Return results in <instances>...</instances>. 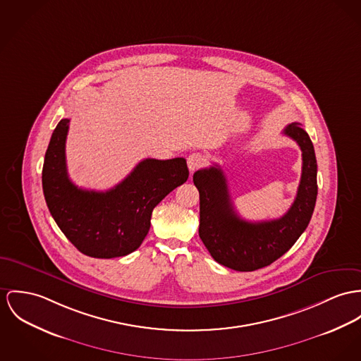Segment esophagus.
Returning <instances> with one entry per match:
<instances>
[{
	"instance_id": "obj_1",
	"label": "esophagus",
	"mask_w": 361,
	"mask_h": 361,
	"mask_svg": "<svg viewBox=\"0 0 361 361\" xmlns=\"http://www.w3.org/2000/svg\"><path fill=\"white\" fill-rule=\"evenodd\" d=\"M204 162H206V158H204L200 152L191 154V155L188 157V159H187V164H188V167H190L191 173H194L195 170H197L199 167L203 166Z\"/></svg>"
}]
</instances>
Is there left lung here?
<instances>
[{
  "mask_svg": "<svg viewBox=\"0 0 361 361\" xmlns=\"http://www.w3.org/2000/svg\"><path fill=\"white\" fill-rule=\"evenodd\" d=\"M283 135L302 151V174L294 203L278 220L250 222L240 219L231 202L221 169L210 166L195 171L199 191V236L224 267L251 272L271 265L293 247L312 219L317 197V162L314 148L298 123L288 125Z\"/></svg>",
  "mask_w": 361,
  "mask_h": 361,
  "instance_id": "obj_1",
  "label": "left lung"
}]
</instances>
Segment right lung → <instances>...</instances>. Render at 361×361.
I'll return each mask as SVG.
<instances>
[{
    "instance_id": "1",
    "label": "right lung",
    "mask_w": 361,
    "mask_h": 361,
    "mask_svg": "<svg viewBox=\"0 0 361 361\" xmlns=\"http://www.w3.org/2000/svg\"><path fill=\"white\" fill-rule=\"evenodd\" d=\"M68 123L67 118L57 123L45 154L42 190L48 209L66 238L85 255H128L145 239L154 207L188 180L187 161L148 158L106 192L82 190L67 173Z\"/></svg>"
}]
</instances>
